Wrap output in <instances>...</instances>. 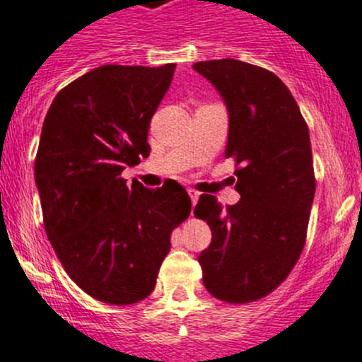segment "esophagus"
Listing matches in <instances>:
<instances>
[{"mask_svg":"<svg viewBox=\"0 0 362 362\" xmlns=\"http://www.w3.org/2000/svg\"><path fill=\"white\" fill-rule=\"evenodd\" d=\"M188 195H189V199H192V204L195 206L197 200H199V197H200V193L197 192V189H188Z\"/></svg>","mask_w":362,"mask_h":362,"instance_id":"1","label":"esophagus"}]
</instances>
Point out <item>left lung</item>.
Here are the masks:
<instances>
[{
  "label": "left lung",
  "instance_id": "8db88e82",
  "mask_svg": "<svg viewBox=\"0 0 362 362\" xmlns=\"http://www.w3.org/2000/svg\"><path fill=\"white\" fill-rule=\"evenodd\" d=\"M193 68L227 103L225 156L234 160L241 195L221 207L204 193L193 211L213 234L199 255L204 287L225 303L259 301L287 280L306 243L317 185L310 132L273 71L238 59L199 61Z\"/></svg>",
  "mask_w": 362,
  "mask_h": 362
}]
</instances>
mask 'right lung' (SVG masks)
Returning a JSON list of instances; mask_svg holds the SVG:
<instances>
[{"instance_id":"1","label":"right lung","mask_w":362,"mask_h":362,"mask_svg":"<svg viewBox=\"0 0 362 362\" xmlns=\"http://www.w3.org/2000/svg\"><path fill=\"white\" fill-rule=\"evenodd\" d=\"M176 64H103L56 95L35 158L44 227L68 276L91 298L134 304L155 291L170 234L189 216L180 182L127 185Z\"/></svg>"}]
</instances>
